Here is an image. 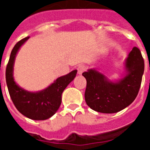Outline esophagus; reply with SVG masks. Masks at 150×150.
I'll return each mask as SVG.
<instances>
[{
	"instance_id": "esophagus-1",
	"label": "esophagus",
	"mask_w": 150,
	"mask_h": 150,
	"mask_svg": "<svg viewBox=\"0 0 150 150\" xmlns=\"http://www.w3.org/2000/svg\"><path fill=\"white\" fill-rule=\"evenodd\" d=\"M86 67L84 65H79V67H77V72L79 75H82L83 73L86 71Z\"/></svg>"
}]
</instances>
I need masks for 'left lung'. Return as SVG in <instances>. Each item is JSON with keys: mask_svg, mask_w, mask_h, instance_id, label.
Masks as SVG:
<instances>
[{"mask_svg": "<svg viewBox=\"0 0 150 150\" xmlns=\"http://www.w3.org/2000/svg\"><path fill=\"white\" fill-rule=\"evenodd\" d=\"M144 71L141 52L134 47L123 62L122 77L111 80L95 68L83 74L87 82L85 100L93 110L115 113L126 108L136 98Z\"/></svg>", "mask_w": 150, "mask_h": 150, "instance_id": "8db88e82", "label": "left lung"}]
</instances>
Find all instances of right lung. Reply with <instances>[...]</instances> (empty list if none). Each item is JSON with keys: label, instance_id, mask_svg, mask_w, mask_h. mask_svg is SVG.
I'll return each mask as SVG.
<instances>
[{"label": "right lung", "instance_id": "obj_1", "mask_svg": "<svg viewBox=\"0 0 150 150\" xmlns=\"http://www.w3.org/2000/svg\"><path fill=\"white\" fill-rule=\"evenodd\" d=\"M28 39L29 37L22 39L12 50L6 69V85L13 104L22 115L33 120H45L52 117L59 110L62 92L74 80L77 71L74 70L67 75L58 77L40 91H30L22 88L15 81L13 67L18 52Z\"/></svg>", "mask_w": 150, "mask_h": 150}]
</instances>
